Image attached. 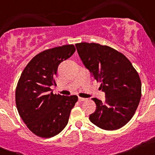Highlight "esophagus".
<instances>
[{"label":"esophagus","mask_w":155,"mask_h":155,"mask_svg":"<svg viewBox=\"0 0 155 155\" xmlns=\"http://www.w3.org/2000/svg\"><path fill=\"white\" fill-rule=\"evenodd\" d=\"M78 100L80 101V102H84V101H86L87 99H86V98H81V97H79Z\"/></svg>","instance_id":"1"}]
</instances>
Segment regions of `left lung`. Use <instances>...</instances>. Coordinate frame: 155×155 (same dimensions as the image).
Here are the masks:
<instances>
[{"instance_id":"1","label":"left lung","mask_w":155,"mask_h":155,"mask_svg":"<svg viewBox=\"0 0 155 155\" xmlns=\"http://www.w3.org/2000/svg\"><path fill=\"white\" fill-rule=\"evenodd\" d=\"M86 68L101 83L105 100L96 98V110L90 121L105 130L121 128L131 120L141 97V81L136 69L120 52L98 43L75 44Z\"/></svg>"}]
</instances>
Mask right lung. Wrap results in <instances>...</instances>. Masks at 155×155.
<instances>
[{"label": "right lung", "mask_w": 155, "mask_h": 155, "mask_svg": "<svg viewBox=\"0 0 155 155\" xmlns=\"http://www.w3.org/2000/svg\"><path fill=\"white\" fill-rule=\"evenodd\" d=\"M74 45H64L38 53L22 71L15 90L19 116L29 130L42 138L61 133L67 126L77 95L64 96L50 92L57 85L59 64L75 52Z\"/></svg>", "instance_id": "right-lung-1"}]
</instances>
